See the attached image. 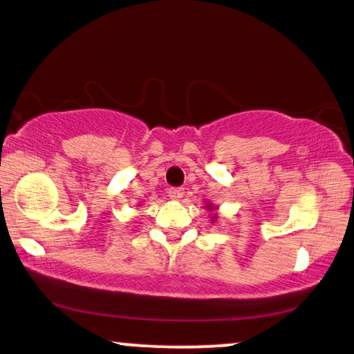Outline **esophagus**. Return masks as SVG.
I'll use <instances>...</instances> for the list:
<instances>
[{
	"mask_svg": "<svg viewBox=\"0 0 354 354\" xmlns=\"http://www.w3.org/2000/svg\"><path fill=\"white\" fill-rule=\"evenodd\" d=\"M168 194L174 201H180L183 196H185V188H171L168 191Z\"/></svg>",
	"mask_w": 354,
	"mask_h": 354,
	"instance_id": "esophagus-1",
	"label": "esophagus"
}]
</instances>
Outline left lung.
Masks as SVG:
<instances>
[{"instance_id":"obj_1","label":"left lung","mask_w":354,"mask_h":354,"mask_svg":"<svg viewBox=\"0 0 354 354\" xmlns=\"http://www.w3.org/2000/svg\"><path fill=\"white\" fill-rule=\"evenodd\" d=\"M206 209L212 212L211 221H212V223H214V221L218 219V212H216V211H218V206H214V204H212V203H206Z\"/></svg>"}]
</instances>
